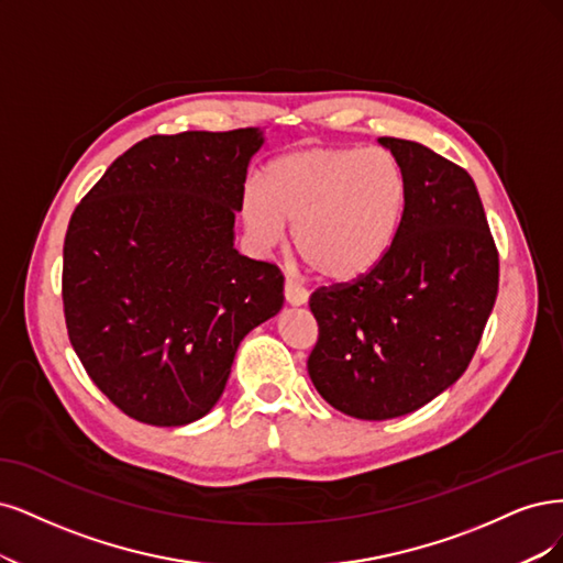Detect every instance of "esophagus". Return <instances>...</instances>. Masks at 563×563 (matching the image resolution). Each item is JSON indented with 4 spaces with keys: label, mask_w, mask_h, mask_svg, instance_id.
I'll use <instances>...</instances> for the list:
<instances>
[{
    "label": "esophagus",
    "mask_w": 563,
    "mask_h": 563,
    "mask_svg": "<svg viewBox=\"0 0 563 563\" xmlns=\"http://www.w3.org/2000/svg\"><path fill=\"white\" fill-rule=\"evenodd\" d=\"M285 301L289 306H303L308 301V292H306L301 285H297L295 280L287 278L285 280Z\"/></svg>",
    "instance_id": "esophagus-1"
}]
</instances>
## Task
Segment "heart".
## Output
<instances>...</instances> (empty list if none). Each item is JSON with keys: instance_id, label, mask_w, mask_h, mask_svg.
I'll return each mask as SVG.
<instances>
[{"instance_id": "1", "label": "heart", "mask_w": 563, "mask_h": 563, "mask_svg": "<svg viewBox=\"0 0 563 563\" xmlns=\"http://www.w3.org/2000/svg\"><path fill=\"white\" fill-rule=\"evenodd\" d=\"M407 201V173L388 150L306 147L271 161L262 185L245 189L243 222L260 250L292 224L297 252L320 278L353 283L390 255Z\"/></svg>"}]
</instances>
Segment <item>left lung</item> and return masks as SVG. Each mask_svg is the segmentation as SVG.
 <instances>
[{"label": "left lung", "instance_id": "obj_1", "mask_svg": "<svg viewBox=\"0 0 563 563\" xmlns=\"http://www.w3.org/2000/svg\"><path fill=\"white\" fill-rule=\"evenodd\" d=\"M402 163L409 201L390 255L351 285L311 295L308 376L362 421L411 413L456 384L498 295V252L477 187L419 142L378 137Z\"/></svg>", "mask_w": 563, "mask_h": 563}]
</instances>
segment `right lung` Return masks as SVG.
<instances>
[{"label": "right lung", "instance_id": "1", "mask_svg": "<svg viewBox=\"0 0 563 563\" xmlns=\"http://www.w3.org/2000/svg\"><path fill=\"white\" fill-rule=\"evenodd\" d=\"M262 144L260 129L152 135L71 214L63 247L71 349L140 423L203 419L241 341L283 308L280 271L233 247Z\"/></svg>", "mask_w": 563, "mask_h": 563}]
</instances>
